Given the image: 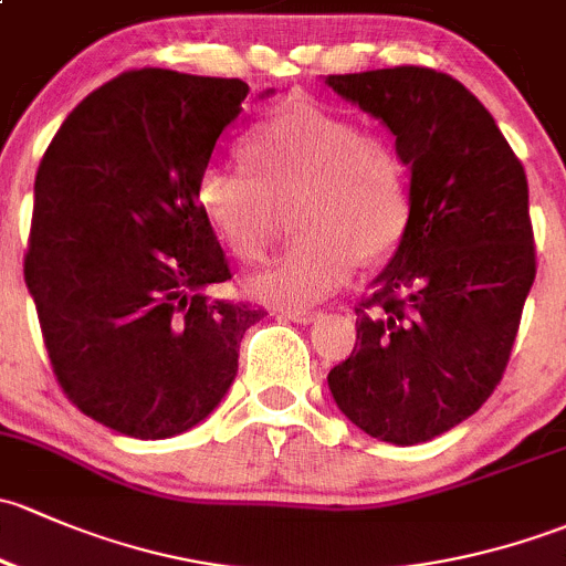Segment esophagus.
<instances>
[{"instance_id": "34e87169", "label": "esophagus", "mask_w": 566, "mask_h": 566, "mask_svg": "<svg viewBox=\"0 0 566 566\" xmlns=\"http://www.w3.org/2000/svg\"><path fill=\"white\" fill-rule=\"evenodd\" d=\"M283 316L289 318V322H296V324H313L318 316H322V313L311 311V307H296V311H283Z\"/></svg>"}]
</instances>
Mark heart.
Instances as JSON below:
<instances>
[{"instance_id":"obj_1","label":"heart","mask_w":566,"mask_h":566,"mask_svg":"<svg viewBox=\"0 0 566 566\" xmlns=\"http://www.w3.org/2000/svg\"><path fill=\"white\" fill-rule=\"evenodd\" d=\"M242 153L250 171L212 163L198 177L196 203L244 264L266 259L294 203L300 237L248 283L266 305H316L348 283L357 261L387 259L409 229V168L384 133L291 103L250 130Z\"/></svg>"}]
</instances>
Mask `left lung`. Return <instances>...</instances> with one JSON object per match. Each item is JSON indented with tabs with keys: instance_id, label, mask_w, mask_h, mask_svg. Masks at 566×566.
<instances>
[{
	"instance_id": "obj_1",
	"label": "left lung",
	"mask_w": 566,
	"mask_h": 566,
	"mask_svg": "<svg viewBox=\"0 0 566 566\" xmlns=\"http://www.w3.org/2000/svg\"><path fill=\"white\" fill-rule=\"evenodd\" d=\"M411 166V218L329 370L332 398L389 444L436 439L499 387L537 275L528 182L488 108L433 67L326 75Z\"/></svg>"
}]
</instances>
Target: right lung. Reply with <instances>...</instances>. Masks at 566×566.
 Returning a JSON list of instances; mask_svg holds the SVG:
<instances>
[{
	"instance_id": "right-lung-1",
	"label": "right lung",
	"mask_w": 566,
	"mask_h": 566,
	"mask_svg": "<svg viewBox=\"0 0 566 566\" xmlns=\"http://www.w3.org/2000/svg\"><path fill=\"white\" fill-rule=\"evenodd\" d=\"M250 86L116 75L67 114L34 177L23 281L62 392L133 439H168L229 392L264 307L212 300L229 261L196 182Z\"/></svg>"
}]
</instances>
